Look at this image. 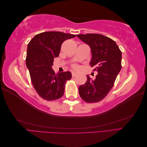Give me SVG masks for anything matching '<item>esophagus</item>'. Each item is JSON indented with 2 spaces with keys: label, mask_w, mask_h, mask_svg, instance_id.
Returning <instances> with one entry per match:
<instances>
[{
  "label": "esophagus",
  "mask_w": 147,
  "mask_h": 147,
  "mask_svg": "<svg viewBox=\"0 0 147 147\" xmlns=\"http://www.w3.org/2000/svg\"><path fill=\"white\" fill-rule=\"evenodd\" d=\"M78 74L77 73H76V72H72V76L73 77H75L76 76V75H77Z\"/></svg>",
  "instance_id": "1"
}]
</instances>
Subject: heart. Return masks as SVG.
<instances>
[{
  "label": "heart",
  "instance_id": "obj_1",
  "mask_svg": "<svg viewBox=\"0 0 147 147\" xmlns=\"http://www.w3.org/2000/svg\"><path fill=\"white\" fill-rule=\"evenodd\" d=\"M73 67H74V69H77L78 68V66H77V65H73Z\"/></svg>",
  "mask_w": 147,
  "mask_h": 147
}]
</instances>
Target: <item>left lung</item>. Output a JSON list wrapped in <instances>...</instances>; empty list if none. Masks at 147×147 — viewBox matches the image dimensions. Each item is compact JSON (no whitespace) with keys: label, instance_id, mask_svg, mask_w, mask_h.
Wrapping results in <instances>:
<instances>
[{"label":"left lung","instance_id":"8db88e82","mask_svg":"<svg viewBox=\"0 0 147 147\" xmlns=\"http://www.w3.org/2000/svg\"><path fill=\"white\" fill-rule=\"evenodd\" d=\"M77 37L90 45V62L97 72L92 80L86 75V82L79 87L81 98L88 103L98 102L108 94L121 69V51L114 40L97 34H78Z\"/></svg>","mask_w":147,"mask_h":147}]
</instances>
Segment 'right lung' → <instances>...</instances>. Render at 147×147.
I'll return each instance as SVG.
<instances>
[{"instance_id": "right-lung-1", "label": "right lung", "mask_w": 147, "mask_h": 147, "mask_svg": "<svg viewBox=\"0 0 147 147\" xmlns=\"http://www.w3.org/2000/svg\"><path fill=\"white\" fill-rule=\"evenodd\" d=\"M76 35L56 31L37 34L28 45L26 63L32 85L38 94L47 100L61 98L65 82L72 78L67 72L55 74L52 69L54 58L58 57L61 45Z\"/></svg>"}]
</instances>
